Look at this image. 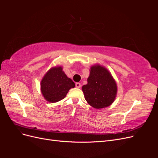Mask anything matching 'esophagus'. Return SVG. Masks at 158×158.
Listing matches in <instances>:
<instances>
[{
  "label": "esophagus",
  "mask_w": 158,
  "mask_h": 158,
  "mask_svg": "<svg viewBox=\"0 0 158 158\" xmlns=\"http://www.w3.org/2000/svg\"><path fill=\"white\" fill-rule=\"evenodd\" d=\"M76 87L78 88H80L81 87V84L79 83V82L76 83Z\"/></svg>",
  "instance_id": "34e87169"
}]
</instances>
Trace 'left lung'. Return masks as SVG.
Masks as SVG:
<instances>
[{
	"instance_id": "left-lung-1",
	"label": "left lung",
	"mask_w": 158,
	"mask_h": 158,
	"mask_svg": "<svg viewBox=\"0 0 158 158\" xmlns=\"http://www.w3.org/2000/svg\"><path fill=\"white\" fill-rule=\"evenodd\" d=\"M88 84L82 89L85 99L95 109L109 107L114 102L117 85L111 73L103 66L96 64L90 67Z\"/></svg>"
}]
</instances>
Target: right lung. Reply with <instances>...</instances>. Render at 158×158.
I'll list each match as a JSON object with an SVG mask.
<instances>
[{
    "mask_svg": "<svg viewBox=\"0 0 158 158\" xmlns=\"http://www.w3.org/2000/svg\"><path fill=\"white\" fill-rule=\"evenodd\" d=\"M41 92L44 99L56 103L64 99L75 84L66 75L61 66H56L47 72L41 81Z\"/></svg>",
    "mask_w": 158,
    "mask_h": 158,
    "instance_id": "right-lung-1",
    "label": "right lung"
}]
</instances>
